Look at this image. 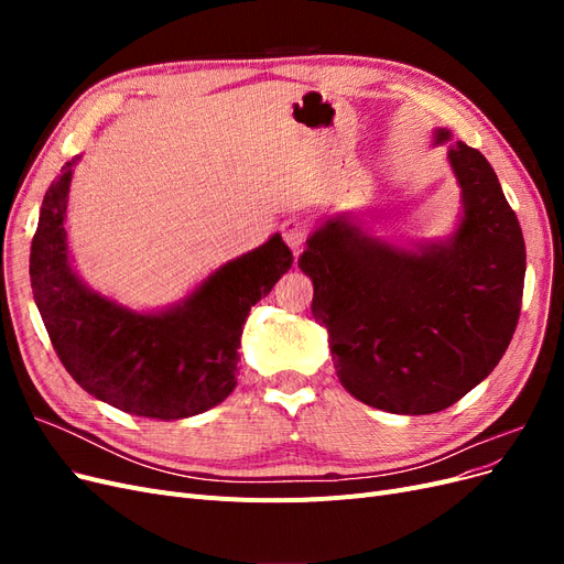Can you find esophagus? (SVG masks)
Wrapping results in <instances>:
<instances>
[{"label": "esophagus", "mask_w": 564, "mask_h": 564, "mask_svg": "<svg viewBox=\"0 0 564 564\" xmlns=\"http://www.w3.org/2000/svg\"><path fill=\"white\" fill-rule=\"evenodd\" d=\"M280 230H282L284 242L292 247L294 251H299L305 245V240H308L311 224L303 216H289Z\"/></svg>", "instance_id": "esophagus-1"}]
</instances>
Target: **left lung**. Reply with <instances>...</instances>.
<instances>
[{
	"mask_svg": "<svg viewBox=\"0 0 564 564\" xmlns=\"http://www.w3.org/2000/svg\"><path fill=\"white\" fill-rule=\"evenodd\" d=\"M445 141L440 129L435 143ZM449 162L466 204L449 245L404 251L334 218L299 259L338 381L392 414L458 402L499 365L518 327L527 261L518 216L480 150L456 141Z\"/></svg>",
	"mask_w": 564,
	"mask_h": 564,
	"instance_id": "1",
	"label": "left lung"
}]
</instances>
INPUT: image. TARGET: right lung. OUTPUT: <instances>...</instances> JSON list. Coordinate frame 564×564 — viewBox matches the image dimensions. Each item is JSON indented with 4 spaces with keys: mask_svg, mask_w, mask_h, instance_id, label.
I'll use <instances>...</instances> for the list:
<instances>
[{
    "mask_svg": "<svg viewBox=\"0 0 564 564\" xmlns=\"http://www.w3.org/2000/svg\"><path fill=\"white\" fill-rule=\"evenodd\" d=\"M75 160L48 185L30 249V282L51 346L84 390L127 414L174 421L207 412L232 392L242 324L292 268V249L275 235L169 313L119 308L89 292L67 263L63 220Z\"/></svg>",
    "mask_w": 564,
    "mask_h": 564,
    "instance_id": "obj_1",
    "label": "right lung"
}]
</instances>
